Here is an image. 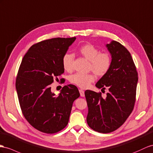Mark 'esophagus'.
<instances>
[{
  "label": "esophagus",
  "mask_w": 153,
  "mask_h": 153,
  "mask_svg": "<svg viewBox=\"0 0 153 153\" xmlns=\"http://www.w3.org/2000/svg\"><path fill=\"white\" fill-rule=\"evenodd\" d=\"M79 93H80V96H81V97H84L85 96V92H84V91H83V90H81V89H79Z\"/></svg>",
  "instance_id": "34e87169"
}]
</instances>
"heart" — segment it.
<instances>
[{
    "label": "heart",
    "mask_w": 153,
    "mask_h": 153,
    "mask_svg": "<svg viewBox=\"0 0 153 153\" xmlns=\"http://www.w3.org/2000/svg\"><path fill=\"white\" fill-rule=\"evenodd\" d=\"M79 53L86 59L90 61L89 70L96 75L103 77L110 70L112 66V59L107 53H100V50L92 44H86L79 49ZM74 56L72 53H65L62 59V67L67 72L73 70ZM95 80V76L92 73H77L70 77V83L82 88H87Z\"/></svg>",
    "instance_id": "heart-1"
}]
</instances>
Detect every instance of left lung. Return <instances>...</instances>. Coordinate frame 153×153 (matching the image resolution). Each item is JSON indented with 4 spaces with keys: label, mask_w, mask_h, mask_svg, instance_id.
Returning <instances> with one entry per match:
<instances>
[{
    "label": "left lung",
    "mask_w": 153,
    "mask_h": 153,
    "mask_svg": "<svg viewBox=\"0 0 153 153\" xmlns=\"http://www.w3.org/2000/svg\"><path fill=\"white\" fill-rule=\"evenodd\" d=\"M112 55L108 72L96 83V87L108 92L103 99L101 92L86 91L88 107L87 121L94 131L109 133L120 127L133 111L136 101L138 72L130 52L120 42L107 45Z\"/></svg>",
    "instance_id": "8db88e82"
}]
</instances>
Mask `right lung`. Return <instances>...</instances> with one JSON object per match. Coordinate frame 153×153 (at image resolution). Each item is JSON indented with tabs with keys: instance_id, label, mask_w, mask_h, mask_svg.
<instances>
[{
	"instance_id": "1",
	"label": "right lung",
	"mask_w": 153,
	"mask_h": 153,
	"mask_svg": "<svg viewBox=\"0 0 153 153\" xmlns=\"http://www.w3.org/2000/svg\"><path fill=\"white\" fill-rule=\"evenodd\" d=\"M75 39L58 37L36 43L18 70L15 87L22 114L33 127L46 134L57 133L67 125L74 101L80 96L74 85L64 86L57 96L50 87L64 73L62 59Z\"/></svg>"
}]
</instances>
